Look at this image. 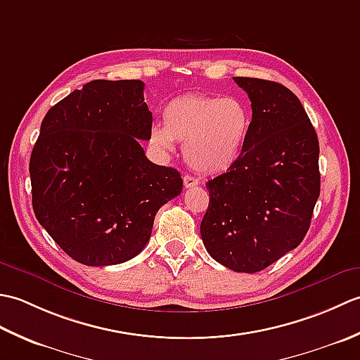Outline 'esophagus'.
I'll return each mask as SVG.
<instances>
[{
	"label": "esophagus",
	"instance_id": "obj_1",
	"mask_svg": "<svg viewBox=\"0 0 360 360\" xmlns=\"http://www.w3.org/2000/svg\"><path fill=\"white\" fill-rule=\"evenodd\" d=\"M200 184V181H198L195 176H190V174H186L184 176V187H195V186H198Z\"/></svg>",
	"mask_w": 360,
	"mask_h": 360
}]
</instances>
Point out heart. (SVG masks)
<instances>
[{
	"mask_svg": "<svg viewBox=\"0 0 360 360\" xmlns=\"http://www.w3.org/2000/svg\"><path fill=\"white\" fill-rule=\"evenodd\" d=\"M164 127L155 125L150 142L160 151L184 145L186 162L195 172L218 174L232 168L250 134L252 111L238 97L187 94L167 103Z\"/></svg>",
	"mask_w": 360,
	"mask_h": 360,
	"instance_id": "b5f03b06",
	"label": "heart"
}]
</instances>
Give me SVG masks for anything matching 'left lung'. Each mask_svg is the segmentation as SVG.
I'll list each match as a JSON object with an SVG mask.
<instances>
[{
    "instance_id": "8db88e82",
    "label": "left lung",
    "mask_w": 360,
    "mask_h": 360,
    "mask_svg": "<svg viewBox=\"0 0 360 360\" xmlns=\"http://www.w3.org/2000/svg\"><path fill=\"white\" fill-rule=\"evenodd\" d=\"M252 106L243 155L205 187L209 255L235 272L266 269L307 235L320 195L319 139L302 102L277 82L233 77Z\"/></svg>"
}]
</instances>
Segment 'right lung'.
Listing matches in <instances>:
<instances>
[{"label":"right lung","instance_id":"obj_1","mask_svg":"<svg viewBox=\"0 0 360 360\" xmlns=\"http://www.w3.org/2000/svg\"><path fill=\"white\" fill-rule=\"evenodd\" d=\"M141 80H93L46 112L30 155L35 217L75 262L111 266L148 243L158 210L182 192L172 167L153 164L151 111Z\"/></svg>","mask_w":360,"mask_h":360}]
</instances>
